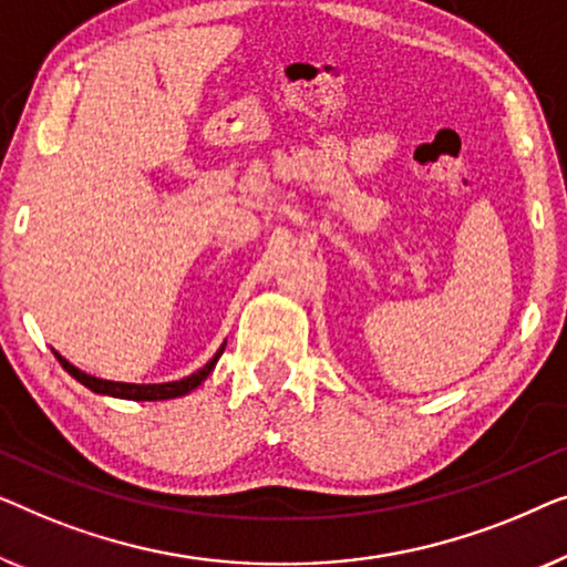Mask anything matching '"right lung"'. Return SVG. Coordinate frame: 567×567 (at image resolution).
Segmentation results:
<instances>
[{
	"instance_id": "1",
	"label": "right lung",
	"mask_w": 567,
	"mask_h": 567,
	"mask_svg": "<svg viewBox=\"0 0 567 567\" xmlns=\"http://www.w3.org/2000/svg\"><path fill=\"white\" fill-rule=\"evenodd\" d=\"M223 349H226V344H223L218 352H215L210 362L200 367L197 372L189 374V378H182V380H174V382H151V385H135V382H113V380L94 378V374H86V372L79 370V367L63 360L59 352H53V354H55V360L61 362L63 370H66L71 378H76L79 382H82L84 388H90L92 393L125 398V401H169V398L187 395V393H193L197 385H203V380L215 370V362L220 360Z\"/></svg>"
}]
</instances>
